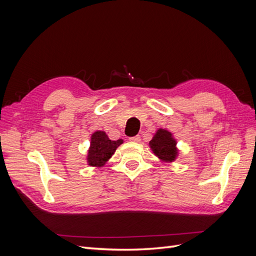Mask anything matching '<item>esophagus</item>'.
Segmentation results:
<instances>
[{
  "instance_id": "esophagus-1",
  "label": "esophagus",
  "mask_w": 256,
  "mask_h": 256,
  "mask_svg": "<svg viewBox=\"0 0 256 256\" xmlns=\"http://www.w3.org/2000/svg\"><path fill=\"white\" fill-rule=\"evenodd\" d=\"M129 141H131V142H134V143H138V142L141 141V136H131V138H129Z\"/></svg>"
}]
</instances>
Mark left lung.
Listing matches in <instances>:
<instances>
[{"mask_svg":"<svg viewBox=\"0 0 256 256\" xmlns=\"http://www.w3.org/2000/svg\"><path fill=\"white\" fill-rule=\"evenodd\" d=\"M148 145L154 156L166 164H172L180 154V150L177 148V141L173 134L164 128H159L154 132Z\"/></svg>","mask_w":256,"mask_h":256,"instance_id":"8db88e82","label":"left lung"}]
</instances>
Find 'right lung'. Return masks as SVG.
<instances>
[{
  "mask_svg": "<svg viewBox=\"0 0 256 256\" xmlns=\"http://www.w3.org/2000/svg\"><path fill=\"white\" fill-rule=\"evenodd\" d=\"M124 143L122 138L112 141L102 130H97L90 136L86 162L90 166L102 168L111 159L118 147Z\"/></svg>",
  "mask_w": 256,
  "mask_h": 256,
  "instance_id": "1",
  "label": "right lung"
}]
</instances>
